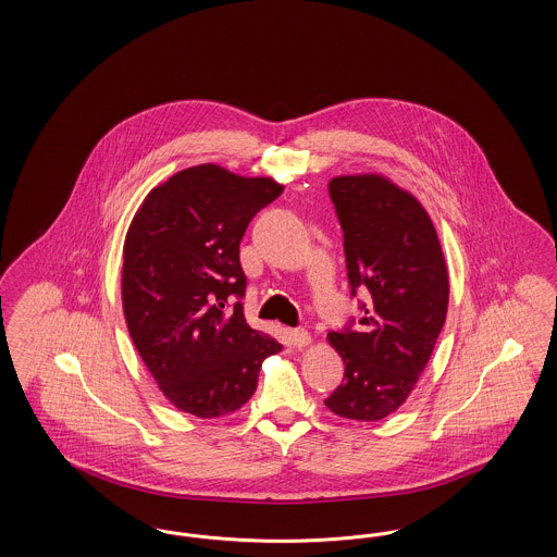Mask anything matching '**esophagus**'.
I'll use <instances>...</instances> for the list:
<instances>
[{"label": "esophagus", "instance_id": "34e87169", "mask_svg": "<svg viewBox=\"0 0 557 557\" xmlns=\"http://www.w3.org/2000/svg\"><path fill=\"white\" fill-rule=\"evenodd\" d=\"M290 341L292 345L296 346V348H307V346L311 345V334L307 330L298 327V330H292Z\"/></svg>", "mask_w": 557, "mask_h": 557}]
</instances>
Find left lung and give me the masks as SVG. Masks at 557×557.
Masks as SVG:
<instances>
[{
  "instance_id": "obj_1",
  "label": "left lung",
  "mask_w": 557,
  "mask_h": 557,
  "mask_svg": "<svg viewBox=\"0 0 557 557\" xmlns=\"http://www.w3.org/2000/svg\"><path fill=\"white\" fill-rule=\"evenodd\" d=\"M330 198L345 232L350 292L366 288L359 332H330L345 361L325 407L346 420L377 422L411 395L445 325L449 271L422 202L377 173L341 175Z\"/></svg>"
}]
</instances>
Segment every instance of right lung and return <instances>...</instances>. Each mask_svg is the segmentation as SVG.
<instances>
[{
	"mask_svg": "<svg viewBox=\"0 0 557 557\" xmlns=\"http://www.w3.org/2000/svg\"><path fill=\"white\" fill-rule=\"evenodd\" d=\"M284 186L219 164L189 166L154 187L123 246V311L133 345L180 411L223 418L255 395L282 345L252 330L242 302L239 242Z\"/></svg>",
	"mask_w": 557,
	"mask_h": 557,
	"instance_id": "obj_1",
	"label": "right lung"
}]
</instances>
